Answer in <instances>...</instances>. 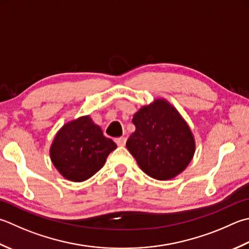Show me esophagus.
<instances>
[{
	"mask_svg": "<svg viewBox=\"0 0 249 249\" xmlns=\"http://www.w3.org/2000/svg\"><path fill=\"white\" fill-rule=\"evenodd\" d=\"M114 141L116 142V144L120 145V147H123L126 143V138L125 137H120V138H115Z\"/></svg>",
	"mask_w": 249,
	"mask_h": 249,
	"instance_id": "1",
	"label": "esophagus"
}]
</instances>
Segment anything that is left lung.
Wrapping results in <instances>:
<instances>
[{
	"label": "left lung",
	"mask_w": 249,
	"mask_h": 249,
	"mask_svg": "<svg viewBox=\"0 0 249 249\" xmlns=\"http://www.w3.org/2000/svg\"><path fill=\"white\" fill-rule=\"evenodd\" d=\"M136 130L126 147L139 167L158 180L182 173L196 152V141L187 122L165 99H155L136 112Z\"/></svg>",
	"instance_id": "left-lung-1"
}]
</instances>
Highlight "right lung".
<instances>
[{
	"label": "right lung",
	"mask_w": 249,
	"mask_h": 249,
	"mask_svg": "<svg viewBox=\"0 0 249 249\" xmlns=\"http://www.w3.org/2000/svg\"><path fill=\"white\" fill-rule=\"evenodd\" d=\"M115 149L113 140L105 137L100 126L86 115L62 126L53 138L50 154L63 177L81 182L98 172Z\"/></svg>",
	"instance_id": "obj_1"
}]
</instances>
